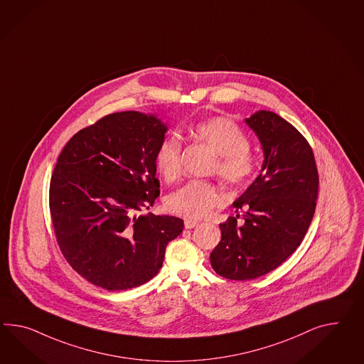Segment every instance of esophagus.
<instances>
[{"mask_svg":"<svg viewBox=\"0 0 364 364\" xmlns=\"http://www.w3.org/2000/svg\"><path fill=\"white\" fill-rule=\"evenodd\" d=\"M198 224L199 223L196 222V220H190V219H186V220H185V228H187V230H191V228L196 227Z\"/></svg>","mask_w":364,"mask_h":364,"instance_id":"1","label":"esophagus"}]
</instances>
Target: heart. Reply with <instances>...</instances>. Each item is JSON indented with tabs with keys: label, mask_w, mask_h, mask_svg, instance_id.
<instances>
[{
	"label": "heart",
	"mask_w": 364,
	"mask_h": 364,
	"mask_svg": "<svg viewBox=\"0 0 364 364\" xmlns=\"http://www.w3.org/2000/svg\"><path fill=\"white\" fill-rule=\"evenodd\" d=\"M193 139L214 150V170L231 186H242L257 171V159L250 150V140L239 125L225 117H211L188 127ZM182 141L171 133L159 142L154 154V165L166 181H174L182 166ZM224 194L219 187L207 181H190L171 193L165 200L168 213L190 220L210 214L223 205Z\"/></svg>",
	"instance_id": "heart-1"
}]
</instances>
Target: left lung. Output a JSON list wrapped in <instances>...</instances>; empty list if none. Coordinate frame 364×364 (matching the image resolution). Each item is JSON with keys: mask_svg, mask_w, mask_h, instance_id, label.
Segmentation results:
<instances>
[{"mask_svg": "<svg viewBox=\"0 0 364 364\" xmlns=\"http://www.w3.org/2000/svg\"><path fill=\"white\" fill-rule=\"evenodd\" d=\"M247 125L260 140V174L219 224L222 240L210 255L213 269L230 280L257 279L297 250L316 211L317 165L306 139L270 111L253 113ZM242 215V220L238 218Z\"/></svg>", "mask_w": 364, "mask_h": 364, "instance_id": "obj_1", "label": "left lung"}]
</instances>
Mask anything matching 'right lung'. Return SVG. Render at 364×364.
<instances>
[{"instance_id": "right-lung-1", "label": "right lung", "mask_w": 364, "mask_h": 364, "mask_svg": "<svg viewBox=\"0 0 364 364\" xmlns=\"http://www.w3.org/2000/svg\"><path fill=\"white\" fill-rule=\"evenodd\" d=\"M168 127L136 111L104 116L77 132L58 157L50 214L67 262L107 290L140 287L159 273L183 220L140 214L159 196L154 154Z\"/></svg>"}]
</instances>
